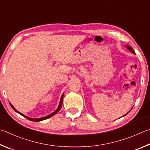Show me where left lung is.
Masks as SVG:
<instances>
[{
  "label": "left lung",
  "mask_w": 150,
  "mask_h": 150,
  "mask_svg": "<svg viewBox=\"0 0 150 150\" xmlns=\"http://www.w3.org/2000/svg\"><path fill=\"white\" fill-rule=\"evenodd\" d=\"M126 47L127 48L128 50H129L130 52H131L132 53H133L134 54H135L134 51V50H133V49L132 48V47H130V46H129V45H126ZM132 109H131V110H132ZM129 112H128V113H129ZM127 113L125 114V115L124 116H125L126 115H127ZM124 116H122V117H124Z\"/></svg>",
  "instance_id": "1"
}]
</instances>
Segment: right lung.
Instances as JSON below:
<instances>
[{
  "label": "right lung",
  "instance_id": "obj_1",
  "mask_svg": "<svg viewBox=\"0 0 150 150\" xmlns=\"http://www.w3.org/2000/svg\"><path fill=\"white\" fill-rule=\"evenodd\" d=\"M63 98H64V94H62V96H61V98H60V101H59V105H58V108H57L55 111H54L53 113H50V115H47V116L43 117H40V118H37V119H35V118H31V117H28V116H25V115H23V114H22V113H20V111H18V110H16V109L14 107H13V106L12 105V103H10V105H11V107L12 108L13 110H14V111H16V112L18 113L19 114H20V115H21L23 116L24 117H25L26 119H29V120L31 121L38 122V121H43V120H45V119H48V118H50V117H52L53 115H55L56 113H58V111H59V110H60V109H61V108H62V102H63Z\"/></svg>",
  "mask_w": 150,
  "mask_h": 150
}]
</instances>
